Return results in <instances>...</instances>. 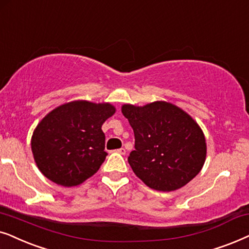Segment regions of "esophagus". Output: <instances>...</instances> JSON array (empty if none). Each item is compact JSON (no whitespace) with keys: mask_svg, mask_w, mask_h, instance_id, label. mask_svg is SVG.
<instances>
[{"mask_svg":"<svg viewBox=\"0 0 249 249\" xmlns=\"http://www.w3.org/2000/svg\"><path fill=\"white\" fill-rule=\"evenodd\" d=\"M116 152H118V154H121V155H125L126 154V150H125L124 148H121V149H117Z\"/></svg>","mask_w":249,"mask_h":249,"instance_id":"34e87169","label":"esophagus"}]
</instances>
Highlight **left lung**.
Segmentation results:
<instances>
[{"instance_id":"obj_1","label":"left lung","mask_w":249,"mask_h":249,"mask_svg":"<svg viewBox=\"0 0 249 249\" xmlns=\"http://www.w3.org/2000/svg\"><path fill=\"white\" fill-rule=\"evenodd\" d=\"M122 112L135 137L128 156L134 174L157 191H174L199 173L206 160L204 132L188 112L166 101L125 104Z\"/></svg>"}]
</instances>
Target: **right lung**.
Wrapping results in <instances>:
<instances>
[{
	"mask_svg": "<svg viewBox=\"0 0 249 249\" xmlns=\"http://www.w3.org/2000/svg\"><path fill=\"white\" fill-rule=\"evenodd\" d=\"M115 112L109 102L75 100L45 115L31 140L41 173L62 187H76L97 173L107 156L101 126Z\"/></svg>",
	"mask_w": 249,
	"mask_h": 249,
	"instance_id": "obj_1",
	"label": "right lung"
}]
</instances>
